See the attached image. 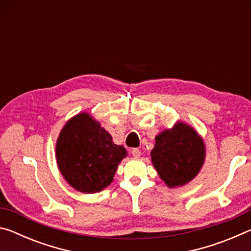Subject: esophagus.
<instances>
[{
  "instance_id": "esophagus-1",
  "label": "esophagus",
  "mask_w": 251,
  "mask_h": 251,
  "mask_svg": "<svg viewBox=\"0 0 251 251\" xmlns=\"http://www.w3.org/2000/svg\"><path fill=\"white\" fill-rule=\"evenodd\" d=\"M131 155L134 157H139L141 156V151H139L138 148H133V150H131Z\"/></svg>"
}]
</instances>
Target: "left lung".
Wrapping results in <instances>:
<instances>
[{
  "label": "left lung",
  "instance_id": "1",
  "mask_svg": "<svg viewBox=\"0 0 251 251\" xmlns=\"http://www.w3.org/2000/svg\"><path fill=\"white\" fill-rule=\"evenodd\" d=\"M155 141L151 160L165 184L181 186L197 175L205 159V146L192 127L177 123L173 129L156 136Z\"/></svg>",
  "mask_w": 251,
  "mask_h": 251
}]
</instances>
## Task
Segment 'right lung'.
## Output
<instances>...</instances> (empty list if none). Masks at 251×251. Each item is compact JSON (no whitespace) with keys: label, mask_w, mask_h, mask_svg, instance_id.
I'll return each mask as SVG.
<instances>
[{"label":"right lung","mask_w":251,"mask_h":251,"mask_svg":"<svg viewBox=\"0 0 251 251\" xmlns=\"http://www.w3.org/2000/svg\"><path fill=\"white\" fill-rule=\"evenodd\" d=\"M125 156V148L115 145L112 136L86 113L67 122L56 144L62 175L76 190L87 194L107 187Z\"/></svg>","instance_id":"1"}]
</instances>
